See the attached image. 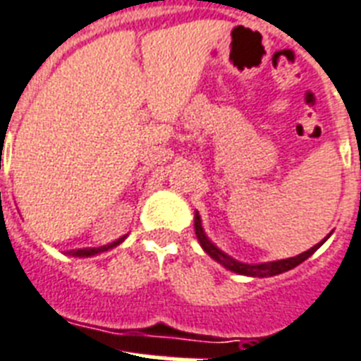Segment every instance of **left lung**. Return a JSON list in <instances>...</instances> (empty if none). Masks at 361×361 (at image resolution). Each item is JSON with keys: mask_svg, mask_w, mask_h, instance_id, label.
<instances>
[{"mask_svg": "<svg viewBox=\"0 0 361 361\" xmlns=\"http://www.w3.org/2000/svg\"><path fill=\"white\" fill-rule=\"evenodd\" d=\"M194 228H195V235H197V241L203 247L209 256L212 259H216L219 264H222L226 269L233 271V273H239V275H247V276H273V275H281L284 271L294 269L295 265H300L301 262H305L309 256L317 252L318 248L322 247L324 241L328 239H324L322 243H318L312 248H309L307 252H301L300 256H294V258H286V259H276V262H267V264H243L239 259H233L231 256L224 254L220 250L219 247H214L211 241H209V237L205 235V231H203V226H201V219H200V212H195V220H194Z\"/></svg>", "mask_w": 361, "mask_h": 361, "instance_id": "obj_1", "label": "left lung"}]
</instances>
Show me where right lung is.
<instances>
[{
	"label": "right lung",
	"mask_w": 361,
	"mask_h": 361,
	"mask_svg": "<svg viewBox=\"0 0 361 361\" xmlns=\"http://www.w3.org/2000/svg\"><path fill=\"white\" fill-rule=\"evenodd\" d=\"M124 237H120V239H116V241L109 243V245H105V247H97V248H77V250H69V256H79V258H88V256H96V254L99 252H105V250H109V248H114L116 245H120V243L124 241Z\"/></svg>",
	"instance_id": "1"
}]
</instances>
